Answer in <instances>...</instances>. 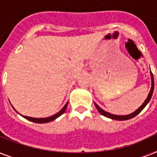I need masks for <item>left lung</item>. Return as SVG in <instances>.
<instances>
[{"label": "left lung", "instance_id": "left-lung-1", "mask_svg": "<svg viewBox=\"0 0 157 157\" xmlns=\"http://www.w3.org/2000/svg\"><path fill=\"white\" fill-rule=\"evenodd\" d=\"M151 90H150V93H149L148 96H147V98L146 100H145V102L143 103V105H142L141 107H139V109H137L135 112H133V113H131V114L127 115V116H117V115L111 114V113H109V112H105L104 110H103L102 108H100V107H98V105L96 104V103H94L96 108L98 109V112H100L101 114L103 115V116H104V117H108V118H111V119H112V120H117V121H126V120H129V119H131V118H133V117H136L137 115L139 114V113H140V112H142V110L144 109V107H146V105L149 103V101H150V99H151V96H152V94H153L154 77H153V74H152V72H151Z\"/></svg>", "mask_w": 157, "mask_h": 157}]
</instances>
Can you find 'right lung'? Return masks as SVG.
Masks as SVG:
<instances>
[{
    "mask_svg": "<svg viewBox=\"0 0 157 157\" xmlns=\"http://www.w3.org/2000/svg\"><path fill=\"white\" fill-rule=\"evenodd\" d=\"M67 107V104H65V106L63 107V108L58 113H56L55 115L52 116V117H47V118H33V117H26V116H23L24 118H26L27 120L28 121H31L33 122H35V123H47V122H50L55 120L56 118H58L59 117H60L61 115H63L65 112L66 111V108Z\"/></svg>",
    "mask_w": 157,
    "mask_h": 157,
    "instance_id": "obj_1",
    "label": "right lung"
}]
</instances>
